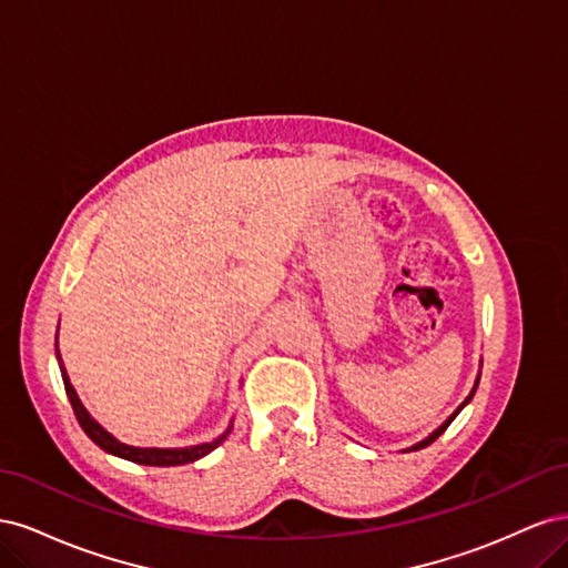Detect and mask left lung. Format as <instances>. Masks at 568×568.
I'll use <instances>...</instances> for the list:
<instances>
[{
    "mask_svg": "<svg viewBox=\"0 0 568 568\" xmlns=\"http://www.w3.org/2000/svg\"><path fill=\"white\" fill-rule=\"evenodd\" d=\"M478 382H480V372L476 374V382H474V388H471V393L467 395V398H464V403H462V405H459V407H457V409L453 412V415H450L448 419H445V422H443V424H440L438 428H434V432H432V434H428L426 438H422V440H419V443H415V445H409V448H403L400 453H412V450H422V448H426V445H432V443H434V440H436V438H438V436H440V434L445 432V428H448V426L453 424V419H455V417L459 415V412H462L464 407H467V405L471 403V398H474V393H476V388H478Z\"/></svg>",
    "mask_w": 568,
    "mask_h": 568,
    "instance_id": "1",
    "label": "left lung"
}]
</instances>
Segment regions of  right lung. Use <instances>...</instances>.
Wrapping results in <instances>:
<instances>
[{"label": "right lung", "instance_id": "add662e5", "mask_svg": "<svg viewBox=\"0 0 568 568\" xmlns=\"http://www.w3.org/2000/svg\"><path fill=\"white\" fill-rule=\"evenodd\" d=\"M57 359H59V369H61V376H63L68 400H71V405H73V412H75V417L82 426V432L88 434L99 445V448L106 450L109 455H115L120 459H128V462H134V464H144V467H180V464L196 462L209 453H213L217 445L225 440L232 432L234 419L230 422V426L217 438H213L209 443H199V445H186V448H136V445L120 443L113 434H109L106 428L90 415L88 407H84L82 400L78 398V393H75L71 379H68V372L63 367V359H61V353H59V329H57Z\"/></svg>", "mask_w": 568, "mask_h": 568}]
</instances>
